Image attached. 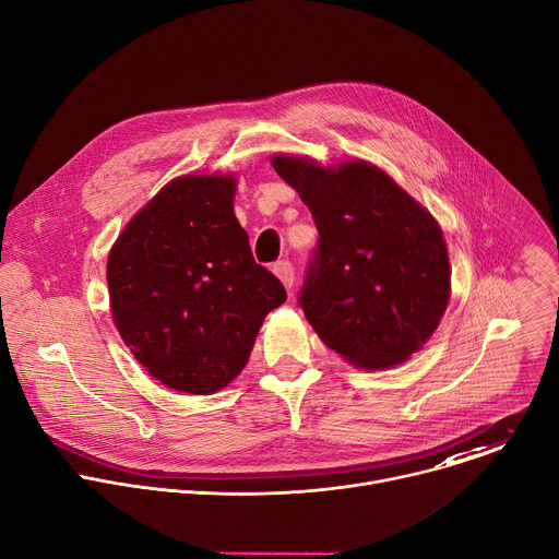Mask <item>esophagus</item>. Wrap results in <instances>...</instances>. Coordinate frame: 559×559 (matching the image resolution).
Wrapping results in <instances>:
<instances>
[{
	"instance_id": "obj_1",
	"label": "esophagus",
	"mask_w": 559,
	"mask_h": 559,
	"mask_svg": "<svg viewBox=\"0 0 559 559\" xmlns=\"http://www.w3.org/2000/svg\"><path fill=\"white\" fill-rule=\"evenodd\" d=\"M274 274L281 278V283H283L287 289H292V285H294V265H292L289 261H278V263L274 265Z\"/></svg>"
}]
</instances>
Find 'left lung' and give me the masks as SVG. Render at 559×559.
I'll list each match as a JSON object with an SVG mask.
<instances>
[{
	"label": "left lung",
	"instance_id": "8db88e82",
	"mask_svg": "<svg viewBox=\"0 0 559 559\" xmlns=\"http://www.w3.org/2000/svg\"><path fill=\"white\" fill-rule=\"evenodd\" d=\"M272 166L309 207L318 243L298 302L321 341L365 369L401 365L436 332L451 294L436 218L380 168H323L276 154Z\"/></svg>",
	"mask_w": 559,
	"mask_h": 559
}]
</instances>
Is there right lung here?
Here are the masks:
<instances>
[{
  "label": "right lung",
  "instance_id": "obj_1",
  "mask_svg": "<svg viewBox=\"0 0 559 559\" xmlns=\"http://www.w3.org/2000/svg\"><path fill=\"white\" fill-rule=\"evenodd\" d=\"M231 177L170 181L121 231L108 257L115 325L150 376L207 395L246 367L283 283L250 250Z\"/></svg>",
  "mask_w": 559,
  "mask_h": 559
}]
</instances>
